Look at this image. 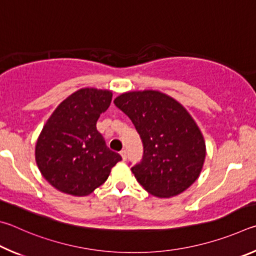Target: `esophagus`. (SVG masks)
<instances>
[{"mask_svg": "<svg viewBox=\"0 0 256 256\" xmlns=\"http://www.w3.org/2000/svg\"><path fill=\"white\" fill-rule=\"evenodd\" d=\"M120 155H121V158H122L124 160H127V152H126L124 150H122L120 152Z\"/></svg>", "mask_w": 256, "mask_h": 256, "instance_id": "esophagus-1", "label": "esophagus"}]
</instances>
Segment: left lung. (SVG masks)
<instances>
[{"instance_id":"left-lung-1","label":"left lung","mask_w":256,"mask_h":256,"mask_svg":"<svg viewBox=\"0 0 256 256\" xmlns=\"http://www.w3.org/2000/svg\"><path fill=\"white\" fill-rule=\"evenodd\" d=\"M114 104L140 136L142 158L132 166L140 184L160 198L186 190L206 158L202 134L188 111L171 96L150 90L121 94Z\"/></svg>"}]
</instances>
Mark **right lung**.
<instances>
[{"label": "right lung", "instance_id": "right-lung-1", "mask_svg": "<svg viewBox=\"0 0 256 256\" xmlns=\"http://www.w3.org/2000/svg\"><path fill=\"white\" fill-rule=\"evenodd\" d=\"M111 98L112 93L106 90L80 88L62 101L44 124L36 145V162L57 190L88 196L121 160L96 129Z\"/></svg>", "mask_w": 256, "mask_h": 256}]
</instances>
